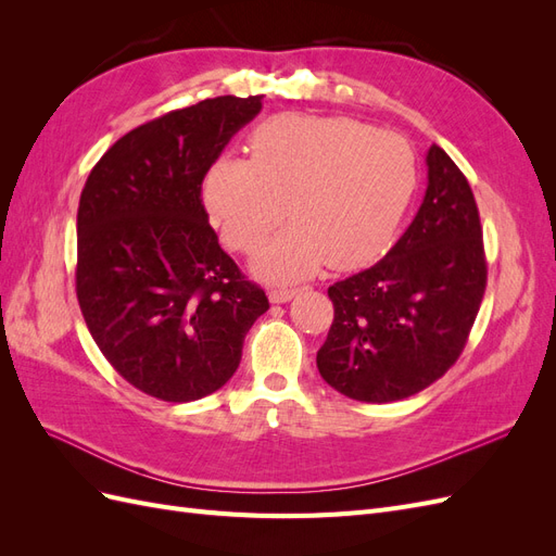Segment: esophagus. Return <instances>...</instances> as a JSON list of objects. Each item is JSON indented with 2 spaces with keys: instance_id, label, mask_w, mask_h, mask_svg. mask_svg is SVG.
Instances as JSON below:
<instances>
[{
  "instance_id": "34e87169",
  "label": "esophagus",
  "mask_w": 556,
  "mask_h": 556,
  "mask_svg": "<svg viewBox=\"0 0 556 556\" xmlns=\"http://www.w3.org/2000/svg\"><path fill=\"white\" fill-rule=\"evenodd\" d=\"M299 294V290H271L268 292V299H271V304H288L294 296Z\"/></svg>"
}]
</instances>
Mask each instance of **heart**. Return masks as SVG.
I'll use <instances>...</instances> for the list:
<instances>
[{
	"instance_id": "heart-1",
	"label": "heart",
	"mask_w": 556,
	"mask_h": 556,
	"mask_svg": "<svg viewBox=\"0 0 556 556\" xmlns=\"http://www.w3.org/2000/svg\"><path fill=\"white\" fill-rule=\"evenodd\" d=\"M413 190L415 155L399 134L352 117L278 115L250 137V160L220 155L208 166L201 199L239 252H255L288 208L294 225L266 245L255 268L290 282L323 262L350 268L376 257Z\"/></svg>"
}]
</instances>
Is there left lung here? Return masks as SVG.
Instances as JSON below:
<instances>
[{
  "label": "left lung",
  "instance_id": "obj_1",
  "mask_svg": "<svg viewBox=\"0 0 556 556\" xmlns=\"http://www.w3.org/2000/svg\"><path fill=\"white\" fill-rule=\"evenodd\" d=\"M429 185L415 220L371 268L333 282V323L319 376L364 403L408 399L459 359L486 288L480 213L443 148L427 153Z\"/></svg>",
  "mask_w": 556,
  "mask_h": 556
}]
</instances>
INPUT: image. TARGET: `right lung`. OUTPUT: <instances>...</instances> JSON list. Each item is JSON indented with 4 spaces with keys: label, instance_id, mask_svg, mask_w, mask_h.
Segmentation results:
<instances>
[{
    "label": "right lung",
    "instance_id": "1",
    "mask_svg": "<svg viewBox=\"0 0 556 556\" xmlns=\"http://www.w3.org/2000/svg\"><path fill=\"white\" fill-rule=\"evenodd\" d=\"M260 111L262 94H227L160 115L117 139L80 192L78 306L109 364L148 396L220 390L268 311L201 204L208 166Z\"/></svg>",
    "mask_w": 556,
    "mask_h": 556
}]
</instances>
